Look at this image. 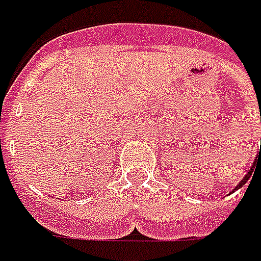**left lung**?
<instances>
[{
    "label": "left lung",
    "instance_id": "1",
    "mask_svg": "<svg viewBox=\"0 0 261 261\" xmlns=\"http://www.w3.org/2000/svg\"><path fill=\"white\" fill-rule=\"evenodd\" d=\"M260 121H261V111H260ZM257 155H258V154H257ZM254 164H256V163H253V166H251V170H249V173H247V174H246V175H244V177H243V178H242V181H240V182H239V184H237V186H236V187H234V190H233V191L239 190V189H242L243 186H244V184H246V182L249 181L250 175L253 174V170H254ZM233 191H231V193H233Z\"/></svg>",
    "mask_w": 261,
    "mask_h": 261
}]
</instances>
